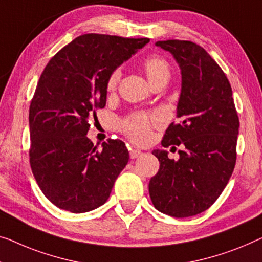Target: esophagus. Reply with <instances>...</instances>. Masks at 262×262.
<instances>
[{"label":"esophagus","instance_id":"esophagus-1","mask_svg":"<svg viewBox=\"0 0 262 262\" xmlns=\"http://www.w3.org/2000/svg\"><path fill=\"white\" fill-rule=\"evenodd\" d=\"M142 155V151L139 150V149H134V148H132V149H129V156L130 159H136L139 158V156Z\"/></svg>","mask_w":262,"mask_h":262}]
</instances>
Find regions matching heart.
Masks as SVG:
<instances>
[{"mask_svg":"<svg viewBox=\"0 0 262 262\" xmlns=\"http://www.w3.org/2000/svg\"><path fill=\"white\" fill-rule=\"evenodd\" d=\"M143 69L150 84L160 80H169V66L167 63V61L163 60L162 57H149L148 60L144 61ZM120 76V70H115V72H113L112 75L109 76L107 83V88L109 92H113L116 88V85L119 83ZM153 120L154 119L148 118L147 115L138 114L124 121L122 123V128L124 132L127 133L128 136H129L132 140H134L135 142H144L148 139V136H149L150 124Z\"/></svg>","mask_w":262,"mask_h":262,"instance_id":"b5f03b06","label":"heart"}]
</instances>
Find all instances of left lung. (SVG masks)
Wrapping results in <instances>:
<instances>
[{
  "label": "left lung",
  "mask_w": 262,
  "mask_h": 262,
  "mask_svg": "<svg viewBox=\"0 0 262 262\" xmlns=\"http://www.w3.org/2000/svg\"><path fill=\"white\" fill-rule=\"evenodd\" d=\"M181 70L177 106L162 146L182 144L179 160L154 149L160 169L149 181L151 202L159 212L188 217L208 209L232 177L236 160L239 118L225 73L202 47L189 41H158Z\"/></svg>",
  "instance_id": "1"
}]
</instances>
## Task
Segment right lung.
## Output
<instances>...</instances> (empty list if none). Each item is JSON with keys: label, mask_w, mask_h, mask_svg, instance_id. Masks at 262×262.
Masks as SVG:
<instances>
[{"label": "right lung", "mask_w": 262, "mask_h": 262, "mask_svg": "<svg viewBox=\"0 0 262 262\" xmlns=\"http://www.w3.org/2000/svg\"><path fill=\"white\" fill-rule=\"evenodd\" d=\"M149 38L85 34L48 62L29 108L30 166L38 187L56 207L85 213L103 205L129 160L120 140L102 150L89 140V119L107 101L109 76Z\"/></svg>", "instance_id": "add662e5"}]
</instances>
